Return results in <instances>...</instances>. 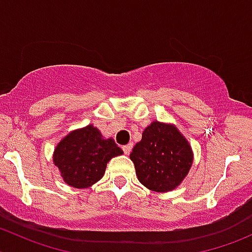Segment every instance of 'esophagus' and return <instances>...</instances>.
Listing matches in <instances>:
<instances>
[{
  "mask_svg": "<svg viewBox=\"0 0 252 252\" xmlns=\"http://www.w3.org/2000/svg\"><path fill=\"white\" fill-rule=\"evenodd\" d=\"M122 149H123L124 154H126V155H129V154H130L131 149H133V144H128V145H124V146H123V147H122Z\"/></svg>",
  "mask_w": 252,
  "mask_h": 252,
  "instance_id": "esophagus-1",
  "label": "esophagus"
}]
</instances>
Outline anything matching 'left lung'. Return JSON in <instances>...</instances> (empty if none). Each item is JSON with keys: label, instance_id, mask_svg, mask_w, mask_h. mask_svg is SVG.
Returning a JSON list of instances; mask_svg holds the SVG:
<instances>
[{"label": "left lung", "instance_id": "8db88e82", "mask_svg": "<svg viewBox=\"0 0 252 252\" xmlns=\"http://www.w3.org/2000/svg\"><path fill=\"white\" fill-rule=\"evenodd\" d=\"M139 182L154 191H169L182 183L192 163L187 139L173 126L154 122L130 154Z\"/></svg>", "mask_w": 252, "mask_h": 252}]
</instances>
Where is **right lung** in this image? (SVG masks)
I'll return each mask as SVG.
<instances>
[{"instance_id": "1", "label": "right lung", "mask_w": 252, "mask_h": 252, "mask_svg": "<svg viewBox=\"0 0 252 252\" xmlns=\"http://www.w3.org/2000/svg\"><path fill=\"white\" fill-rule=\"evenodd\" d=\"M123 154L112 139H102L93 126L72 131L57 145L53 162L68 185L88 188L105 174L107 162Z\"/></svg>"}]
</instances>
